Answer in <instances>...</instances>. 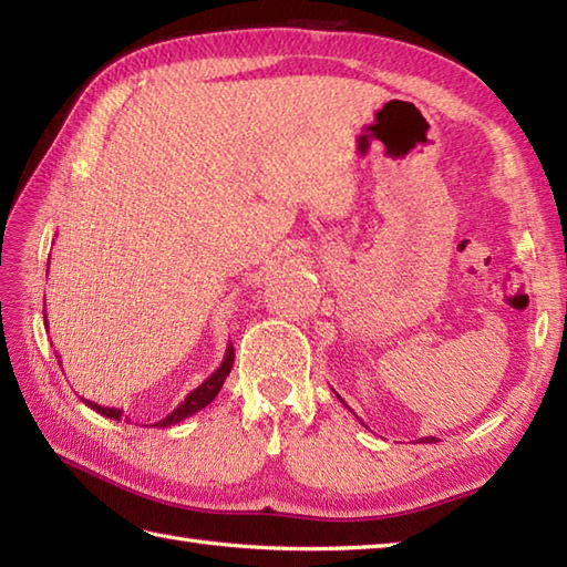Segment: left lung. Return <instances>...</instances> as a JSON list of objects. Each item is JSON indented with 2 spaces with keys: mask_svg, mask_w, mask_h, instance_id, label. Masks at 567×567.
I'll list each match as a JSON object with an SVG mask.
<instances>
[{
  "mask_svg": "<svg viewBox=\"0 0 567 567\" xmlns=\"http://www.w3.org/2000/svg\"><path fill=\"white\" fill-rule=\"evenodd\" d=\"M433 441H436V439H433V436H426V439H421V443H433Z\"/></svg>",
  "mask_w": 567,
  "mask_h": 567,
  "instance_id": "left-lung-1",
  "label": "left lung"
}]
</instances>
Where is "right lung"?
Listing matches in <instances>:
<instances>
[{
  "instance_id": "1",
  "label": "right lung",
  "mask_w": 567,
  "mask_h": 567,
  "mask_svg": "<svg viewBox=\"0 0 567 567\" xmlns=\"http://www.w3.org/2000/svg\"><path fill=\"white\" fill-rule=\"evenodd\" d=\"M48 262H51V260H48ZM43 319H45V309H43ZM45 323H48V319H45ZM58 363H60V358H58ZM231 368H234V346L228 343L226 355H224V360H221V365L216 368V370L212 372V375L199 384L197 390H192V392L185 396V402H179L177 409H173L171 414H167V416L161 419V421H155V424H151V426L165 429V426L179 424V421H185V419L192 416V414H197L199 409L207 406V404L214 400V396L219 394L221 384H224L228 372H231ZM82 402L87 404L90 409H94V412H97V414L106 416V419H114V421H122V419H124V412H122V409H116V406H102V404H94V402H90V400H82ZM126 421H128V419H126Z\"/></svg>"
}]
</instances>
